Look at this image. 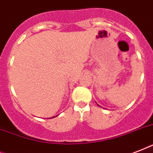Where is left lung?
Here are the masks:
<instances>
[{
    "instance_id": "left-lung-1",
    "label": "left lung",
    "mask_w": 153,
    "mask_h": 153,
    "mask_svg": "<svg viewBox=\"0 0 153 153\" xmlns=\"http://www.w3.org/2000/svg\"><path fill=\"white\" fill-rule=\"evenodd\" d=\"M98 106H100V105H98Z\"/></svg>"
}]
</instances>
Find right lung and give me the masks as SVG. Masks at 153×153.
Wrapping results in <instances>:
<instances>
[{
	"instance_id": "right-lung-1",
	"label": "right lung",
	"mask_w": 153,
	"mask_h": 153,
	"mask_svg": "<svg viewBox=\"0 0 153 153\" xmlns=\"http://www.w3.org/2000/svg\"><path fill=\"white\" fill-rule=\"evenodd\" d=\"M58 115H56V116H55V117H51V118H54V117H57ZM50 118H51V117H50Z\"/></svg>"
}]
</instances>
